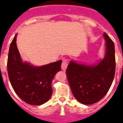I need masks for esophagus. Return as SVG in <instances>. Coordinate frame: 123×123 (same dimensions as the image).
Here are the masks:
<instances>
[{
  "label": "esophagus",
  "instance_id": "esophagus-1",
  "mask_svg": "<svg viewBox=\"0 0 123 123\" xmlns=\"http://www.w3.org/2000/svg\"><path fill=\"white\" fill-rule=\"evenodd\" d=\"M68 64V61L67 60H64L63 61L62 63V69L63 70H65L66 69H67Z\"/></svg>",
  "mask_w": 123,
  "mask_h": 123
}]
</instances>
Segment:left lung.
<instances>
[{
  "label": "left lung",
  "mask_w": 123,
  "mask_h": 123,
  "mask_svg": "<svg viewBox=\"0 0 123 123\" xmlns=\"http://www.w3.org/2000/svg\"><path fill=\"white\" fill-rule=\"evenodd\" d=\"M106 44L104 58L94 66L70 61L66 70L73 95L83 104H92L102 99L109 91L116 70L114 42L104 33Z\"/></svg>",
  "instance_id": "left-lung-1"
}]
</instances>
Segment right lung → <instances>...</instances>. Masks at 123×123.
I'll return each instance as SVG.
<instances>
[{"label": "right lung", "instance_id": "obj_1", "mask_svg": "<svg viewBox=\"0 0 123 123\" xmlns=\"http://www.w3.org/2000/svg\"><path fill=\"white\" fill-rule=\"evenodd\" d=\"M15 35L9 48L7 72L11 86L23 101L37 105L46 102L52 95L51 82L61 70L62 61L41 67H34L23 62L16 45Z\"/></svg>", "mask_w": 123, "mask_h": 123}]
</instances>
